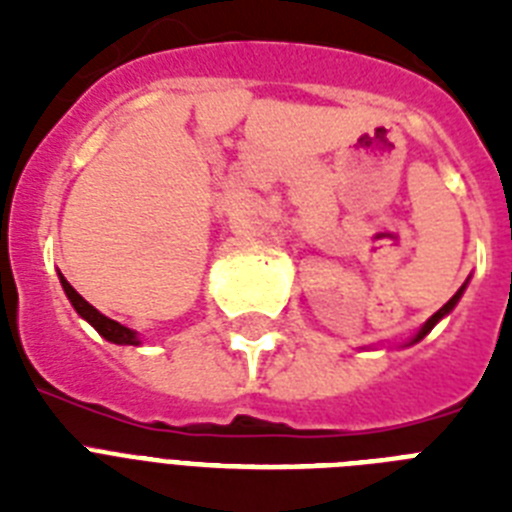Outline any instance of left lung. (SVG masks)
<instances>
[{"label": "left lung", "mask_w": 512, "mask_h": 512, "mask_svg": "<svg viewBox=\"0 0 512 512\" xmlns=\"http://www.w3.org/2000/svg\"><path fill=\"white\" fill-rule=\"evenodd\" d=\"M465 287H468V281H465V284H462V287H460V289H457V295H454V297H452V300H449V303H446V305H444V308H438V311H436V313H433V316H430V319H428V321H425V324H422V327H420V332H417V335H414V337H412V340L406 342V345H414V342H420V340H422V337L428 335L430 329L436 327L438 321L444 319V316H449V313H452V311H454V305L460 303V297H462V295H465Z\"/></svg>", "instance_id": "left-lung-1"}]
</instances>
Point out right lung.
Returning <instances> with one entry per match:
<instances>
[{
	"instance_id": "right-lung-1",
	"label": "right lung",
	"mask_w": 512,
	"mask_h": 512,
	"mask_svg": "<svg viewBox=\"0 0 512 512\" xmlns=\"http://www.w3.org/2000/svg\"><path fill=\"white\" fill-rule=\"evenodd\" d=\"M60 287H63L66 297L71 300V305H74V311L79 313L87 324H92V327L98 329L100 337H106V340L114 342V345H140V337L135 329L124 327V324H119V321L103 316L98 308H92V305L87 303V300H84V297L79 295L71 284H68L63 273H60Z\"/></svg>"
}]
</instances>
